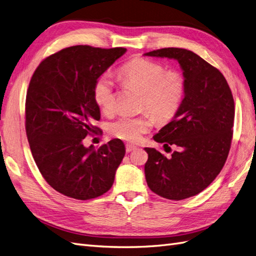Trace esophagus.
Wrapping results in <instances>:
<instances>
[{
	"mask_svg": "<svg viewBox=\"0 0 256 256\" xmlns=\"http://www.w3.org/2000/svg\"><path fill=\"white\" fill-rule=\"evenodd\" d=\"M134 150H136V146H134L132 144H127L126 145V152H134Z\"/></svg>",
	"mask_w": 256,
	"mask_h": 256,
	"instance_id": "34e87169",
	"label": "esophagus"
}]
</instances>
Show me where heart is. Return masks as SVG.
Segmentation results:
<instances>
[{"label": "heart", "instance_id": "obj_1", "mask_svg": "<svg viewBox=\"0 0 256 256\" xmlns=\"http://www.w3.org/2000/svg\"><path fill=\"white\" fill-rule=\"evenodd\" d=\"M118 78L125 86L142 92L140 109L148 111L161 124L174 118L184 98L186 82L182 74L176 70L166 72L164 65L150 60L136 58L129 60L120 68ZM92 92L104 113L111 114L115 110L114 83L109 74L99 76ZM153 118L147 113L136 118L122 116L112 124L111 131L122 140L138 142L152 128Z\"/></svg>", "mask_w": 256, "mask_h": 256}]
</instances>
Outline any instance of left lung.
<instances>
[{"mask_svg":"<svg viewBox=\"0 0 256 256\" xmlns=\"http://www.w3.org/2000/svg\"><path fill=\"white\" fill-rule=\"evenodd\" d=\"M144 56L177 60L186 82L180 110L154 136V141L164 143L166 152L171 145L177 150L168 158L146 147V182L162 198H188L207 188L226 164L233 136V95L218 69L190 50L164 48Z\"/></svg>","mask_w":256,"mask_h":256,"instance_id":"left-lung-1","label":"left lung"}]
</instances>
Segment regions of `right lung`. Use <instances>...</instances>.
Segmentation results:
<instances>
[{
    "label": "right lung",
    "mask_w": 256,
    "mask_h": 256,
    "mask_svg": "<svg viewBox=\"0 0 256 256\" xmlns=\"http://www.w3.org/2000/svg\"><path fill=\"white\" fill-rule=\"evenodd\" d=\"M126 51L72 46L44 58L30 81L26 130L30 152L46 182L68 198L90 200L109 191L125 156L120 138L98 150L82 141L100 120L94 85Z\"/></svg>",
    "instance_id": "add662e5"
}]
</instances>
